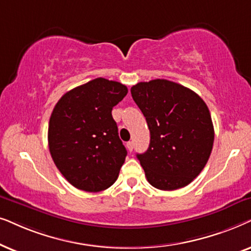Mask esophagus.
Returning a JSON list of instances; mask_svg holds the SVG:
<instances>
[{
	"label": "esophagus",
	"mask_w": 251,
	"mask_h": 251,
	"mask_svg": "<svg viewBox=\"0 0 251 251\" xmlns=\"http://www.w3.org/2000/svg\"><path fill=\"white\" fill-rule=\"evenodd\" d=\"M126 147H127L128 151H133V148H134V145H133V141H128L126 143Z\"/></svg>",
	"instance_id": "obj_1"
}]
</instances>
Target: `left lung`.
<instances>
[{
    "mask_svg": "<svg viewBox=\"0 0 251 251\" xmlns=\"http://www.w3.org/2000/svg\"><path fill=\"white\" fill-rule=\"evenodd\" d=\"M131 94L150 131L149 148L136 155L147 180L160 190L189 185L204 169L215 139L205 102L165 79L136 83Z\"/></svg>",
    "mask_w": 251,
    "mask_h": 251,
    "instance_id": "obj_1",
    "label": "left lung"
}]
</instances>
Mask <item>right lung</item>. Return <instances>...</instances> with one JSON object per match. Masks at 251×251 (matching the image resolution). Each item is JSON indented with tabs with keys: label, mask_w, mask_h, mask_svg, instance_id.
I'll return each instance as SVG.
<instances>
[{
	"label": "right lung",
	"mask_w": 251,
	"mask_h": 251,
	"mask_svg": "<svg viewBox=\"0 0 251 251\" xmlns=\"http://www.w3.org/2000/svg\"><path fill=\"white\" fill-rule=\"evenodd\" d=\"M127 92L123 83L96 78L56 103L48 127L50 155L75 188L101 192L118 178L127 151L111 111Z\"/></svg>",
	"instance_id": "1"
}]
</instances>
